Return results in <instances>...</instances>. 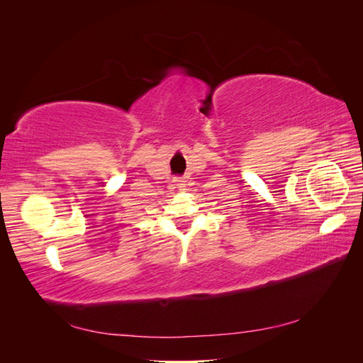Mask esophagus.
I'll return each instance as SVG.
<instances>
[{"label": "esophagus", "mask_w": 363, "mask_h": 363, "mask_svg": "<svg viewBox=\"0 0 363 363\" xmlns=\"http://www.w3.org/2000/svg\"><path fill=\"white\" fill-rule=\"evenodd\" d=\"M174 182H175V186H177V188H179V189H182V191H183V189L186 188V180H184V179L179 177V179H175Z\"/></svg>", "instance_id": "34e87169"}]
</instances>
